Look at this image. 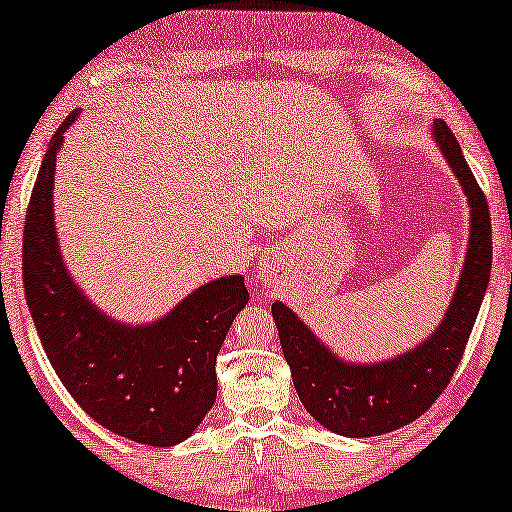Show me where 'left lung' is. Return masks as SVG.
<instances>
[{"mask_svg": "<svg viewBox=\"0 0 512 512\" xmlns=\"http://www.w3.org/2000/svg\"><path fill=\"white\" fill-rule=\"evenodd\" d=\"M434 139L462 183L471 204V241L466 264L441 327L422 345L392 362L345 364L311 334L290 308L271 306L294 390L322 427L341 436H378L413 422L434 406L457 371L485 297L492 271V220L462 148L443 120Z\"/></svg>", "mask_w": 512, "mask_h": 512, "instance_id": "left-lung-1", "label": "left lung"}]
</instances>
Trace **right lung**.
Wrapping results in <instances>:
<instances>
[{"label": "right lung", "mask_w": 512, "mask_h": 512, "mask_svg": "<svg viewBox=\"0 0 512 512\" xmlns=\"http://www.w3.org/2000/svg\"><path fill=\"white\" fill-rule=\"evenodd\" d=\"M43 157L23 232V285L34 327L67 387L92 420L143 445L185 441L218 394L215 359L250 294L241 276L213 280L150 327L104 318L64 269L53 222V178L64 129Z\"/></svg>", "instance_id": "obj_1"}]
</instances>
